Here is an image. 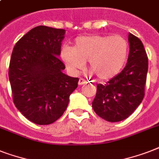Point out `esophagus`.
Segmentation results:
<instances>
[{"instance_id": "esophagus-1", "label": "esophagus", "mask_w": 159, "mask_h": 159, "mask_svg": "<svg viewBox=\"0 0 159 159\" xmlns=\"http://www.w3.org/2000/svg\"><path fill=\"white\" fill-rule=\"evenodd\" d=\"M87 81L86 79H84V78H82V77H80L79 79V82H78V84L79 85H83L85 84V83H87Z\"/></svg>"}]
</instances>
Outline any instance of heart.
<instances>
[{"label":"heart","mask_w":159,"mask_h":159,"mask_svg":"<svg viewBox=\"0 0 159 159\" xmlns=\"http://www.w3.org/2000/svg\"><path fill=\"white\" fill-rule=\"evenodd\" d=\"M129 54V43L121 35L92 34L75 40L72 48L65 47L61 57L68 68L77 72L89 62V68L101 80H108L120 72Z\"/></svg>","instance_id":"b5f03b06"}]
</instances>
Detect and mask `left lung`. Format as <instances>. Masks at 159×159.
<instances>
[{
  "mask_svg": "<svg viewBox=\"0 0 159 159\" xmlns=\"http://www.w3.org/2000/svg\"><path fill=\"white\" fill-rule=\"evenodd\" d=\"M129 53L126 66L106 84H97L92 108L101 118L110 122L125 120L144 97L148 56L138 37L129 34Z\"/></svg>",
  "mask_w": 159,
  "mask_h": 159,
  "instance_id": "obj_1",
  "label": "left lung"
}]
</instances>
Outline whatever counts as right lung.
Listing matches in <instances>:
<instances>
[{
    "label": "right lung",
    "mask_w": 159,
    "mask_h": 159,
    "mask_svg": "<svg viewBox=\"0 0 159 159\" xmlns=\"http://www.w3.org/2000/svg\"><path fill=\"white\" fill-rule=\"evenodd\" d=\"M65 30L39 25L16 43L9 66L13 102L25 118L49 125L63 115L79 79L62 72L58 58Z\"/></svg>",
    "instance_id": "add662e5"
}]
</instances>
